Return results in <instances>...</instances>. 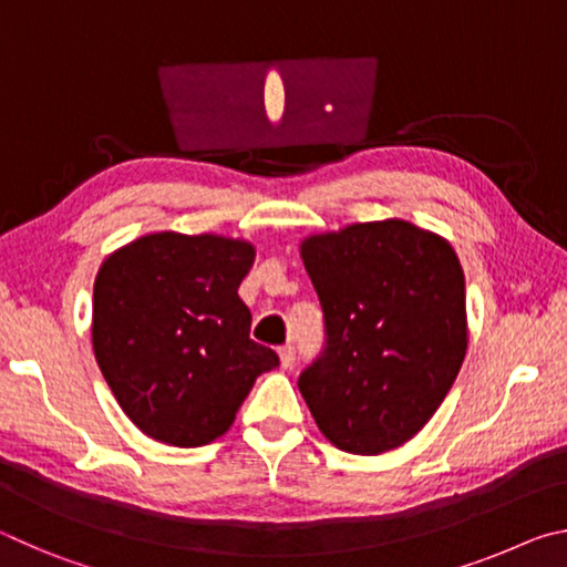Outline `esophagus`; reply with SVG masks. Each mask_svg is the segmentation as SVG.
Listing matches in <instances>:
<instances>
[{"mask_svg": "<svg viewBox=\"0 0 567 567\" xmlns=\"http://www.w3.org/2000/svg\"><path fill=\"white\" fill-rule=\"evenodd\" d=\"M277 354H280V364L285 370L292 368V364H295V348H292V344H285V348H280V352H277Z\"/></svg>", "mask_w": 567, "mask_h": 567, "instance_id": "1", "label": "esophagus"}]
</instances>
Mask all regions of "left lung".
Segmentation results:
<instances>
[{
  "instance_id": "left-lung-1",
  "label": "left lung",
  "mask_w": 567,
  "mask_h": 567,
  "mask_svg": "<svg viewBox=\"0 0 567 567\" xmlns=\"http://www.w3.org/2000/svg\"><path fill=\"white\" fill-rule=\"evenodd\" d=\"M300 255L328 332L297 380L320 433L354 455L405 445L443 405L467 352L453 245L392 217L305 237Z\"/></svg>"
}]
</instances>
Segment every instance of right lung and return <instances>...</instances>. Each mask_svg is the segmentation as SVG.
<instances>
[{
  "label": "right lung",
  "mask_w": 567,
  "mask_h": 567,
  "mask_svg": "<svg viewBox=\"0 0 567 567\" xmlns=\"http://www.w3.org/2000/svg\"><path fill=\"white\" fill-rule=\"evenodd\" d=\"M255 262L247 239L150 233L102 262L92 348L134 425L157 443L199 447L225 435L257 375L280 364L249 340L237 287Z\"/></svg>",
  "instance_id": "right-lung-1"
}]
</instances>
